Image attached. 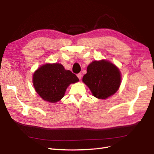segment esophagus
Returning <instances> with one entry per match:
<instances>
[{
	"label": "esophagus",
	"mask_w": 154,
	"mask_h": 154,
	"mask_svg": "<svg viewBox=\"0 0 154 154\" xmlns=\"http://www.w3.org/2000/svg\"><path fill=\"white\" fill-rule=\"evenodd\" d=\"M77 77L79 78V79L81 80V77H82V75H81V73H78V74L77 75Z\"/></svg>",
	"instance_id": "1"
}]
</instances>
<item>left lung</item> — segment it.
Masks as SVG:
<instances>
[{"label": "left lung", "mask_w": 154, "mask_h": 154, "mask_svg": "<svg viewBox=\"0 0 154 154\" xmlns=\"http://www.w3.org/2000/svg\"><path fill=\"white\" fill-rule=\"evenodd\" d=\"M83 81L94 97L106 99L119 90L121 83L120 71L115 65L106 60L94 61L88 65Z\"/></svg>", "instance_id": "8db88e82"}]
</instances>
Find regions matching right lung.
<instances>
[{
	"label": "right lung",
	"instance_id": "1",
	"mask_svg": "<svg viewBox=\"0 0 154 154\" xmlns=\"http://www.w3.org/2000/svg\"><path fill=\"white\" fill-rule=\"evenodd\" d=\"M78 77L69 70H65L60 63H47L34 72L33 85L42 99L57 103L64 97L67 88L79 81Z\"/></svg>",
	"mask_w": 154,
	"mask_h": 154
}]
</instances>
